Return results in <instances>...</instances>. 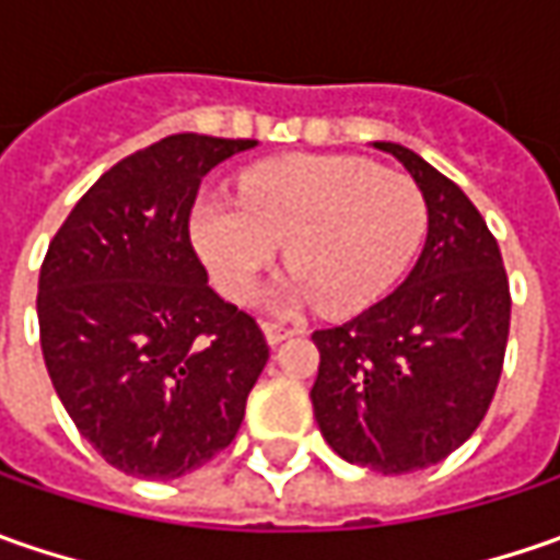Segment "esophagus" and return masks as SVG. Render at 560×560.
I'll return each mask as SVG.
<instances>
[{"mask_svg": "<svg viewBox=\"0 0 560 560\" xmlns=\"http://www.w3.org/2000/svg\"><path fill=\"white\" fill-rule=\"evenodd\" d=\"M299 330H292V327H283V324H265V336H268L270 346H280L283 339H290L295 336Z\"/></svg>", "mask_w": 560, "mask_h": 560, "instance_id": "1", "label": "esophagus"}]
</instances>
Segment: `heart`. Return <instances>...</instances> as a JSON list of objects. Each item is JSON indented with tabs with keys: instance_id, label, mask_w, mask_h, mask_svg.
Here are the masks:
<instances>
[{
	"instance_id": "1",
	"label": "heart",
	"mask_w": 560,
	"mask_h": 560,
	"mask_svg": "<svg viewBox=\"0 0 560 560\" xmlns=\"http://www.w3.org/2000/svg\"><path fill=\"white\" fill-rule=\"evenodd\" d=\"M243 202L205 196L192 243L226 299L248 302L287 246L280 305L355 314L401 280L427 233V199L398 171L361 155H287L252 167Z\"/></svg>"
}]
</instances>
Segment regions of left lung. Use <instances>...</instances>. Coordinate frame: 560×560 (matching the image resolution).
Here are the masks:
<instances>
[{
	"label": "left lung",
	"mask_w": 560,
	"mask_h": 560,
	"mask_svg": "<svg viewBox=\"0 0 560 560\" xmlns=\"http://www.w3.org/2000/svg\"><path fill=\"white\" fill-rule=\"evenodd\" d=\"M427 199V246L408 280L352 320L314 330L312 405L339 458L411 474L448 458L480 427L505 364L511 290L477 205L398 142Z\"/></svg>",
	"instance_id": "left-lung-1"
}]
</instances>
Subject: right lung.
Segmentation results:
<instances>
[{
	"mask_svg": "<svg viewBox=\"0 0 560 560\" xmlns=\"http://www.w3.org/2000/svg\"><path fill=\"white\" fill-rule=\"evenodd\" d=\"M255 140L174 133L120 159L71 208L39 268V346L80 436L112 467L177 480L236 440L268 364L189 240L202 177Z\"/></svg>",
	"mask_w": 560,
	"mask_h": 560,
	"instance_id": "1",
	"label": "right lung"
}]
</instances>
